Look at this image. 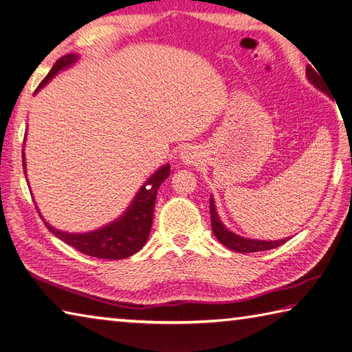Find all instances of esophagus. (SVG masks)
I'll use <instances>...</instances> for the list:
<instances>
[{"label": "esophagus", "mask_w": 352, "mask_h": 352, "mask_svg": "<svg viewBox=\"0 0 352 352\" xmlns=\"http://www.w3.org/2000/svg\"><path fill=\"white\" fill-rule=\"evenodd\" d=\"M182 159L184 163H193V154L189 149H186V151L182 153Z\"/></svg>", "instance_id": "esophagus-1"}]
</instances>
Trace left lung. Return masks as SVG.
<instances>
[{"label":"left lung","mask_w":352,"mask_h":352,"mask_svg":"<svg viewBox=\"0 0 352 352\" xmlns=\"http://www.w3.org/2000/svg\"><path fill=\"white\" fill-rule=\"evenodd\" d=\"M307 77L320 91L328 94L327 87L324 85L322 78H320L316 71L311 68V66H307ZM330 95V94H328ZM210 216H212V230L216 239L223 245L230 248L231 251L236 252H258V251H266V250H272L280 246L283 243H286L289 239H281V241H254V239H246L241 237L234 233H231L230 230L226 228V226L221 222L218 213H216V207L213 203V198H210Z\"/></svg>","instance_id":"8db88e82"}]
</instances>
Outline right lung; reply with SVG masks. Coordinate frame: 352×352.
Segmentation results:
<instances>
[{
    "instance_id": "add662e5",
    "label": "right lung",
    "mask_w": 352,
    "mask_h": 352,
    "mask_svg": "<svg viewBox=\"0 0 352 352\" xmlns=\"http://www.w3.org/2000/svg\"><path fill=\"white\" fill-rule=\"evenodd\" d=\"M76 60V54H68L58 58L48 72V76L42 80L39 87L47 85L58 71L72 65ZM22 162H24L25 169V160ZM169 164H166V166L157 170L151 178H148V182L142 186V189L134 197L131 206L124 213L122 218H119L113 223H110V226L101 230L85 234H74L52 228L51 226H48V222L43 223L60 241L71 245L72 248H76L80 252L87 254V256L109 260H121L130 257L139 250H142V246L146 243L149 231H151L153 227V213L157 190H159L160 184L169 177Z\"/></svg>"
}]
</instances>
